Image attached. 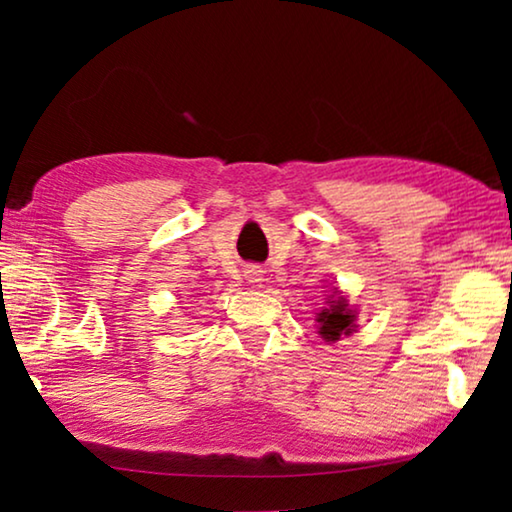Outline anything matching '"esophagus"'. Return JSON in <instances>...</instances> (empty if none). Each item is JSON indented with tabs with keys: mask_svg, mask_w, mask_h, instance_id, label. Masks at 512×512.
Returning <instances> with one entry per match:
<instances>
[{
	"mask_svg": "<svg viewBox=\"0 0 512 512\" xmlns=\"http://www.w3.org/2000/svg\"><path fill=\"white\" fill-rule=\"evenodd\" d=\"M244 277H247L249 284H258L263 282V270L258 268V265H247V268H244Z\"/></svg>",
	"mask_w": 512,
	"mask_h": 512,
	"instance_id": "obj_1",
	"label": "esophagus"
}]
</instances>
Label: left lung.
I'll return each instance as SVG.
<instances>
[{
    "label": "left lung",
    "instance_id": "1",
    "mask_svg": "<svg viewBox=\"0 0 512 512\" xmlns=\"http://www.w3.org/2000/svg\"><path fill=\"white\" fill-rule=\"evenodd\" d=\"M356 312L349 307V300L338 289H333L326 298V307L317 314L319 335L326 342L340 340V335H349L356 328Z\"/></svg>",
    "mask_w": 512,
    "mask_h": 512
}]
</instances>
